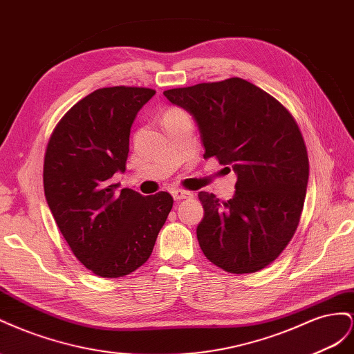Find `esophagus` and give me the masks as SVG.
Listing matches in <instances>:
<instances>
[{"mask_svg":"<svg viewBox=\"0 0 354 354\" xmlns=\"http://www.w3.org/2000/svg\"><path fill=\"white\" fill-rule=\"evenodd\" d=\"M171 196H174V200H175V201H179V200H183V198H188V197H191L193 194H191L189 191L174 189V191H171Z\"/></svg>","mask_w":354,"mask_h":354,"instance_id":"obj_1","label":"esophagus"}]
</instances>
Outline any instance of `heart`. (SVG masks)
I'll list each match as a JSON object with an SVG mask.
<instances>
[{
    "mask_svg": "<svg viewBox=\"0 0 354 354\" xmlns=\"http://www.w3.org/2000/svg\"><path fill=\"white\" fill-rule=\"evenodd\" d=\"M176 113H180V111H179V109H176V108H171V109H169V111H167V113H166L165 115H169V114H176Z\"/></svg>",
    "mask_w": 354,
    "mask_h": 354,
    "instance_id": "obj_1",
    "label": "heart"
}]
</instances>
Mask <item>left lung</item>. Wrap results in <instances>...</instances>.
I'll use <instances>...</instances> for the list:
<instances>
[{"label": "left lung", "mask_w": 354, "mask_h": 354, "mask_svg": "<svg viewBox=\"0 0 354 354\" xmlns=\"http://www.w3.org/2000/svg\"><path fill=\"white\" fill-rule=\"evenodd\" d=\"M163 95L196 121L205 158L216 157L237 176L227 201L198 193L201 250L234 274L266 268L294 237L304 206L308 157L295 120L274 97L237 77Z\"/></svg>", "instance_id": "8db88e82"}]
</instances>
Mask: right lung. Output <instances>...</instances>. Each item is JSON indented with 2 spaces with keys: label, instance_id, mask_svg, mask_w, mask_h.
<instances>
[{
  "label": "right lung",
  "instance_id": "obj_1",
  "mask_svg": "<svg viewBox=\"0 0 354 354\" xmlns=\"http://www.w3.org/2000/svg\"><path fill=\"white\" fill-rule=\"evenodd\" d=\"M156 95L145 87H104L59 121L44 157V194L82 264L100 277L133 272L148 261L174 198L142 196L111 179L124 174L133 121Z\"/></svg>",
  "mask_w": 354,
  "mask_h": 354
}]
</instances>
